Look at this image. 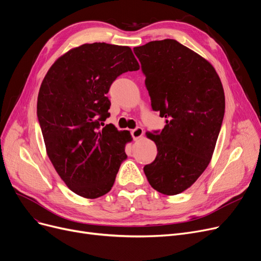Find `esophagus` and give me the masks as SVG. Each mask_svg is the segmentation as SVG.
<instances>
[{"instance_id": "1", "label": "esophagus", "mask_w": 261, "mask_h": 261, "mask_svg": "<svg viewBox=\"0 0 261 261\" xmlns=\"http://www.w3.org/2000/svg\"><path fill=\"white\" fill-rule=\"evenodd\" d=\"M143 134H144V130L141 127H138V128L131 130V135L134 140L141 139L143 137Z\"/></svg>"}]
</instances>
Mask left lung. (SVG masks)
<instances>
[{"mask_svg": "<svg viewBox=\"0 0 261 261\" xmlns=\"http://www.w3.org/2000/svg\"><path fill=\"white\" fill-rule=\"evenodd\" d=\"M133 51L152 110L165 118L162 131L146 133L158 153L144 173L154 190L176 195L210 163L225 113L223 85L207 60L177 40H154Z\"/></svg>", "mask_w": 261, "mask_h": 261, "instance_id": "obj_1", "label": "left lung"}]
</instances>
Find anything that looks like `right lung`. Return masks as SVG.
<instances>
[{
  "label": "right lung",
  "mask_w": 261,
  "mask_h": 261,
  "mask_svg": "<svg viewBox=\"0 0 261 261\" xmlns=\"http://www.w3.org/2000/svg\"><path fill=\"white\" fill-rule=\"evenodd\" d=\"M139 69L129 47L94 42L66 52L43 79L37 116L47 154L77 195L98 198L114 185L132 138L105 126L111 106L106 95L117 76Z\"/></svg>",
  "instance_id": "add662e5"
}]
</instances>
